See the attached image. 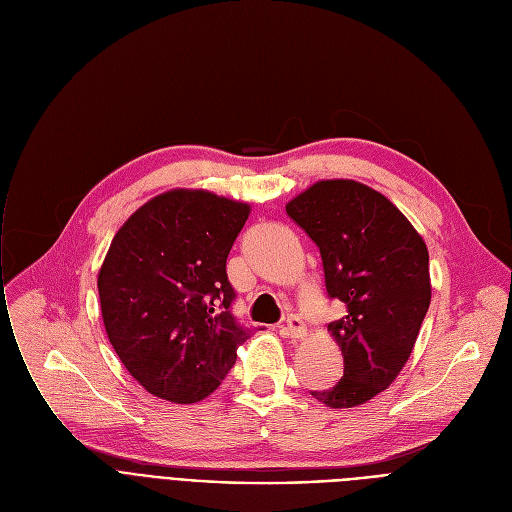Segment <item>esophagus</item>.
Masks as SVG:
<instances>
[{"mask_svg": "<svg viewBox=\"0 0 512 512\" xmlns=\"http://www.w3.org/2000/svg\"><path fill=\"white\" fill-rule=\"evenodd\" d=\"M284 332L288 338H303L307 334V326H305L303 317L288 315L284 321Z\"/></svg>", "mask_w": 512, "mask_h": 512, "instance_id": "1", "label": "esophagus"}]
</instances>
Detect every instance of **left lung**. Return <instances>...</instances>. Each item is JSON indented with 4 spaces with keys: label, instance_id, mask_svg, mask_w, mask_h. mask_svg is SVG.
Here are the masks:
<instances>
[{
    "label": "left lung",
    "instance_id": "obj_1",
    "mask_svg": "<svg viewBox=\"0 0 512 512\" xmlns=\"http://www.w3.org/2000/svg\"><path fill=\"white\" fill-rule=\"evenodd\" d=\"M286 213L319 247L328 297L346 307L328 324L342 351V380L311 394L332 409L363 405L413 353L432 301L425 242L394 203L355 180L315 182Z\"/></svg>",
    "mask_w": 512,
    "mask_h": 512
}]
</instances>
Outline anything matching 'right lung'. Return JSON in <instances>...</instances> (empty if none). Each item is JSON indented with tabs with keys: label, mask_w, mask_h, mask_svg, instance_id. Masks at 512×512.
<instances>
[{
	"label": "right lung",
	"mask_w": 512,
	"mask_h": 512,
	"mask_svg": "<svg viewBox=\"0 0 512 512\" xmlns=\"http://www.w3.org/2000/svg\"><path fill=\"white\" fill-rule=\"evenodd\" d=\"M249 205L176 188L116 232L99 270L103 326L147 392L191 405L222 384L249 338L230 307L226 259Z\"/></svg>",
	"instance_id": "right-lung-1"
}]
</instances>
